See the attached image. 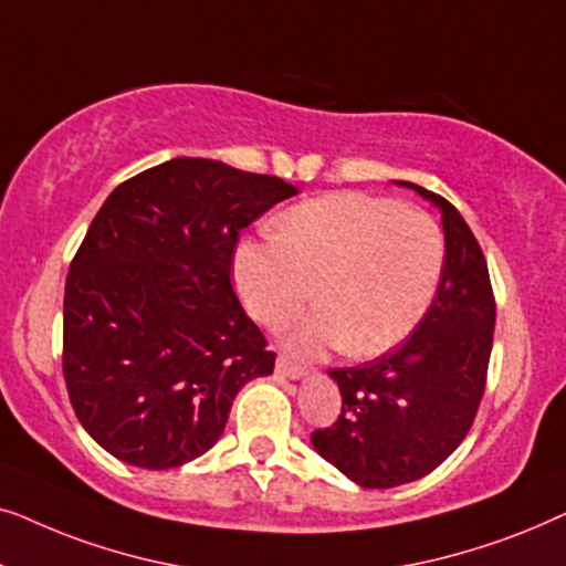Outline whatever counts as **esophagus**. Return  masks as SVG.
Segmentation results:
<instances>
[{
	"instance_id": "1",
	"label": "esophagus",
	"mask_w": 566,
	"mask_h": 566,
	"mask_svg": "<svg viewBox=\"0 0 566 566\" xmlns=\"http://www.w3.org/2000/svg\"><path fill=\"white\" fill-rule=\"evenodd\" d=\"M275 374L283 376V378H291V381H298V378H304L306 370L301 368V366H293L291 360L277 358V363H275Z\"/></svg>"
}]
</instances>
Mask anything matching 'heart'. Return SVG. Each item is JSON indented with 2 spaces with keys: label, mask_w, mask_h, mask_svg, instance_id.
I'll return each instance as SVG.
<instances>
[{
  "label": "heart",
  "mask_w": 566,
  "mask_h": 566,
  "mask_svg": "<svg viewBox=\"0 0 566 566\" xmlns=\"http://www.w3.org/2000/svg\"><path fill=\"white\" fill-rule=\"evenodd\" d=\"M443 231L430 213L366 192L306 200L277 221V239L242 242L231 275L254 319L281 327L312 298L322 306L289 332L293 353L345 345L378 355L412 335L443 275Z\"/></svg>",
  "instance_id": "heart-1"
}]
</instances>
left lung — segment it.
<instances>
[{
    "instance_id": "left-lung-1",
    "label": "left lung",
    "mask_w": 566,
    "mask_h": 566,
    "mask_svg": "<svg viewBox=\"0 0 566 566\" xmlns=\"http://www.w3.org/2000/svg\"><path fill=\"white\" fill-rule=\"evenodd\" d=\"M440 211L446 262L428 314L397 350L332 368L343 412L314 430V451L366 490H389L438 469L474 422L494 337V296L482 247L446 198L412 182Z\"/></svg>"
}]
</instances>
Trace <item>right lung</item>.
<instances>
[{
  "instance_id": "right-lung-1",
  "label": "right lung",
  "mask_w": 566,
  "mask_h": 566,
  "mask_svg": "<svg viewBox=\"0 0 566 566\" xmlns=\"http://www.w3.org/2000/svg\"><path fill=\"white\" fill-rule=\"evenodd\" d=\"M296 188L177 157L120 182L90 223L64 293V378L82 428L151 471L203 455L275 353L231 289L239 231Z\"/></svg>"
}]
</instances>
